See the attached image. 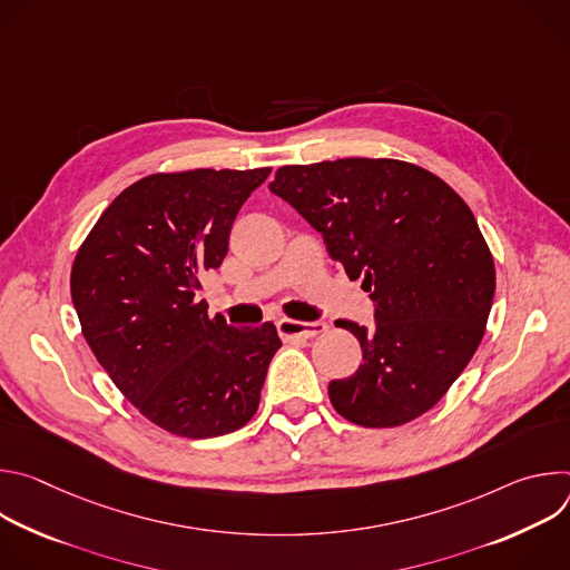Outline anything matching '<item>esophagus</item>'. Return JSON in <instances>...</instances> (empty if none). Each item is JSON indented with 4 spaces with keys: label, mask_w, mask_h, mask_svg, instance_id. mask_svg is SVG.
Returning <instances> with one entry per match:
<instances>
[{
    "label": "esophagus",
    "mask_w": 570,
    "mask_h": 570,
    "mask_svg": "<svg viewBox=\"0 0 570 570\" xmlns=\"http://www.w3.org/2000/svg\"><path fill=\"white\" fill-rule=\"evenodd\" d=\"M277 332L282 336V341L291 343V341H299V338H313L327 332V324L315 320V322H299V320H288L282 317L277 322Z\"/></svg>",
    "instance_id": "1"
}]
</instances>
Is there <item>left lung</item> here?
<instances>
[{
  "label": "left lung",
  "mask_w": 570,
  "mask_h": 570,
  "mask_svg": "<svg viewBox=\"0 0 570 570\" xmlns=\"http://www.w3.org/2000/svg\"><path fill=\"white\" fill-rule=\"evenodd\" d=\"M271 191L374 302L372 330L338 320L363 350L358 370L330 383L338 415L390 429L431 411L475 354L497 288L466 203L435 174L385 157L282 167Z\"/></svg>",
  "instance_id": "8db88e82"
}]
</instances>
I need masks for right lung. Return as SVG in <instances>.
<instances>
[{
	"instance_id": "obj_1",
	"label": "right lung",
	"mask_w": 570,
	"mask_h": 570,
	"mask_svg": "<svg viewBox=\"0 0 570 570\" xmlns=\"http://www.w3.org/2000/svg\"><path fill=\"white\" fill-rule=\"evenodd\" d=\"M271 169L153 174L124 189L78 248L71 302L101 367L155 426L189 440L246 426L282 341L229 327L198 299L229 229Z\"/></svg>"
}]
</instances>
